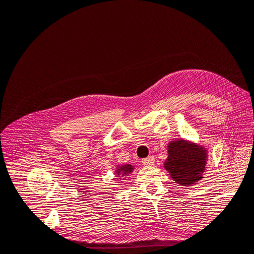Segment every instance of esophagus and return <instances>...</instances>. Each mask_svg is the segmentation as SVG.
Wrapping results in <instances>:
<instances>
[{
  "label": "esophagus",
  "instance_id": "esophagus-1",
  "mask_svg": "<svg viewBox=\"0 0 254 254\" xmlns=\"http://www.w3.org/2000/svg\"><path fill=\"white\" fill-rule=\"evenodd\" d=\"M142 163H143V165H145V166H152L153 164H155V158H153V157H149V158L143 159V160H142Z\"/></svg>",
  "mask_w": 254,
  "mask_h": 254
}]
</instances>
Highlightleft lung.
<instances>
[{"label":"left lung","mask_w":254,"mask_h":254,"mask_svg":"<svg viewBox=\"0 0 254 254\" xmlns=\"http://www.w3.org/2000/svg\"><path fill=\"white\" fill-rule=\"evenodd\" d=\"M209 160L205 146L186 139H176L167 144L164 168L179 186L191 187L203 178Z\"/></svg>","instance_id":"8db88e82"}]
</instances>
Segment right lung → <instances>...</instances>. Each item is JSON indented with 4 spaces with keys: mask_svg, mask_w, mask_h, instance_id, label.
<instances>
[{
    "mask_svg": "<svg viewBox=\"0 0 254 254\" xmlns=\"http://www.w3.org/2000/svg\"><path fill=\"white\" fill-rule=\"evenodd\" d=\"M135 170V166L131 164H119L117 165L114 170V176L117 180H124L127 176L132 174V172ZM120 183V182H119Z\"/></svg>",
    "mask_w": 254,
    "mask_h": 254,
    "instance_id": "1",
    "label": "right lung"
}]
</instances>
